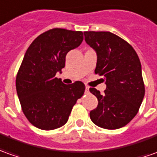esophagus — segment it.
Here are the masks:
<instances>
[{
	"instance_id": "obj_1",
	"label": "esophagus",
	"mask_w": 157,
	"mask_h": 157,
	"mask_svg": "<svg viewBox=\"0 0 157 157\" xmlns=\"http://www.w3.org/2000/svg\"><path fill=\"white\" fill-rule=\"evenodd\" d=\"M85 92H89V87H88V86H86V87H85Z\"/></svg>"
}]
</instances>
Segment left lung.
<instances>
[{
  "mask_svg": "<svg viewBox=\"0 0 157 157\" xmlns=\"http://www.w3.org/2000/svg\"><path fill=\"white\" fill-rule=\"evenodd\" d=\"M85 40L97 55L95 73L105 78L103 94L96 88L90 91L98 105L90 112L92 122L104 129L127 125L138 113L144 97L141 63L134 48L109 31H85Z\"/></svg>",
  "mask_w": 157,
  "mask_h": 157,
  "instance_id": "1",
  "label": "left lung"
}]
</instances>
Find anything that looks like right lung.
I'll use <instances>...</instances> for the list:
<instances>
[{
  "label": "right lung",
  "mask_w": 157,
  "mask_h": 157,
  "mask_svg": "<svg viewBox=\"0 0 157 157\" xmlns=\"http://www.w3.org/2000/svg\"><path fill=\"white\" fill-rule=\"evenodd\" d=\"M84 39L82 31L54 28L36 38L24 56L16 77V90L24 114L42 130H54L67 122L72 107L85 92L81 81L65 85L57 78L66 56Z\"/></svg>",
  "instance_id": "1"
}]
</instances>
